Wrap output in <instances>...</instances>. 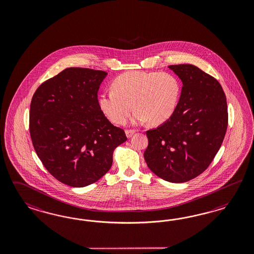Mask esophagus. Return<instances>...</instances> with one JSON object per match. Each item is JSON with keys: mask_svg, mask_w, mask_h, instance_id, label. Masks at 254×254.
<instances>
[{"mask_svg": "<svg viewBox=\"0 0 254 254\" xmlns=\"http://www.w3.org/2000/svg\"><path fill=\"white\" fill-rule=\"evenodd\" d=\"M135 132H136L135 129H127V130H126V135H127V138H130Z\"/></svg>", "mask_w": 254, "mask_h": 254, "instance_id": "34e87169", "label": "esophagus"}]
</instances>
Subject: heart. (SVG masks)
<instances>
[{
  "mask_svg": "<svg viewBox=\"0 0 254 254\" xmlns=\"http://www.w3.org/2000/svg\"><path fill=\"white\" fill-rule=\"evenodd\" d=\"M113 90L99 97L102 114L116 124H123L134 107L137 109L133 123L149 122L160 125L176 112L182 93L177 76L160 71H128L116 77Z\"/></svg>",
  "mask_w": 254,
  "mask_h": 254,
  "instance_id": "b5f03b06",
  "label": "heart"
}]
</instances>
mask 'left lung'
Here are the masks:
<instances>
[{
  "label": "left lung",
  "instance_id": "obj_1",
  "mask_svg": "<svg viewBox=\"0 0 254 254\" xmlns=\"http://www.w3.org/2000/svg\"><path fill=\"white\" fill-rule=\"evenodd\" d=\"M183 82L176 112L146 132L144 159L156 176L185 183L208 169L223 143L228 113L223 87L214 77L191 64L170 65Z\"/></svg>",
  "mask_w": 254,
  "mask_h": 254
}]
</instances>
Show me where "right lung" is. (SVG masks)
<instances>
[{
  "mask_svg": "<svg viewBox=\"0 0 254 254\" xmlns=\"http://www.w3.org/2000/svg\"><path fill=\"white\" fill-rule=\"evenodd\" d=\"M107 72L68 68L33 94L30 134L48 172L64 185L85 187L105 175L116 147L127 138L100 111L98 91Z\"/></svg>",
  "mask_w": 254,
  "mask_h": 254,
  "instance_id": "add662e5",
  "label": "right lung"
}]
</instances>
